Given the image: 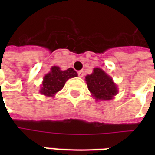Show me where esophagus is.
<instances>
[{"label":"esophagus","mask_w":155,"mask_h":155,"mask_svg":"<svg viewBox=\"0 0 155 155\" xmlns=\"http://www.w3.org/2000/svg\"><path fill=\"white\" fill-rule=\"evenodd\" d=\"M78 74H79V76H80V77L82 78L83 76H84V71H78Z\"/></svg>","instance_id":"esophagus-1"}]
</instances>
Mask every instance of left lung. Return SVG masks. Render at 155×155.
I'll list each match as a JSON object with an SVG mask.
<instances>
[{
	"label": "left lung",
	"instance_id": "obj_1",
	"mask_svg": "<svg viewBox=\"0 0 155 155\" xmlns=\"http://www.w3.org/2000/svg\"><path fill=\"white\" fill-rule=\"evenodd\" d=\"M88 90L95 101H110L118 94L117 84L101 68H94L92 74L85 76Z\"/></svg>",
	"mask_w": 155,
	"mask_h": 155
}]
</instances>
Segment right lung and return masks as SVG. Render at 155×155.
<instances>
[{
    "mask_svg": "<svg viewBox=\"0 0 155 155\" xmlns=\"http://www.w3.org/2000/svg\"><path fill=\"white\" fill-rule=\"evenodd\" d=\"M78 74L73 68L61 71L59 66H52L49 73L43 77L40 93L48 97H54V94L61 91L65 82L71 78L77 77Z\"/></svg>",
    "mask_w": 155,
    "mask_h": 155,
    "instance_id": "add662e5",
    "label": "right lung"
}]
</instances>
